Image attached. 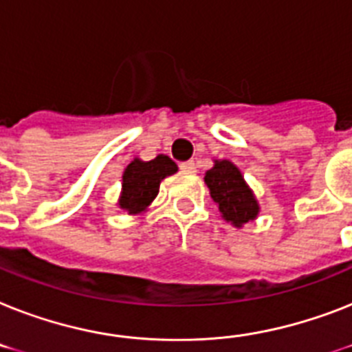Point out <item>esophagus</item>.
Returning a JSON list of instances; mask_svg holds the SVG:
<instances>
[{
	"label": "esophagus",
	"instance_id": "1",
	"mask_svg": "<svg viewBox=\"0 0 352 352\" xmlns=\"http://www.w3.org/2000/svg\"><path fill=\"white\" fill-rule=\"evenodd\" d=\"M179 168H181L182 171H186V173H195V170H197L195 162H193V161L181 162V164H179Z\"/></svg>",
	"mask_w": 352,
	"mask_h": 352
}]
</instances>
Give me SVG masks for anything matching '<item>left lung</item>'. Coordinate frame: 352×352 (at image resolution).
Returning a JSON list of instances; mask_svg holds the SVG:
<instances>
[{
  "mask_svg": "<svg viewBox=\"0 0 352 352\" xmlns=\"http://www.w3.org/2000/svg\"><path fill=\"white\" fill-rule=\"evenodd\" d=\"M204 182L226 221L241 228L255 219L258 204L235 164L230 161H215V166L206 171Z\"/></svg>",
  "mask_w": 352,
  "mask_h": 352,
  "instance_id": "1",
  "label": "left lung"
}]
</instances>
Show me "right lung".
I'll list each match as a JSON object with an SVG mask.
<instances>
[{"label":"right lung","mask_w":352,"mask_h":352,"mask_svg":"<svg viewBox=\"0 0 352 352\" xmlns=\"http://www.w3.org/2000/svg\"><path fill=\"white\" fill-rule=\"evenodd\" d=\"M177 171V164L168 155H157L155 159L131 161L122 175V195L119 206L130 213L146 210L159 193V184L164 177Z\"/></svg>","instance_id":"obj_1"}]
</instances>
